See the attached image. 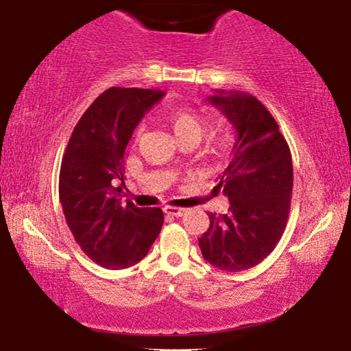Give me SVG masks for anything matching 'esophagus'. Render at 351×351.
I'll use <instances>...</instances> for the list:
<instances>
[{
  "label": "esophagus",
  "mask_w": 351,
  "mask_h": 351,
  "mask_svg": "<svg viewBox=\"0 0 351 351\" xmlns=\"http://www.w3.org/2000/svg\"><path fill=\"white\" fill-rule=\"evenodd\" d=\"M164 213L171 215V216H184L187 213L185 208H177V206H164Z\"/></svg>",
  "instance_id": "1"
}]
</instances>
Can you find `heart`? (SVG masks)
<instances>
[{
    "instance_id": "b5f03b06",
    "label": "heart",
    "mask_w": 351,
    "mask_h": 351,
    "mask_svg": "<svg viewBox=\"0 0 351 351\" xmlns=\"http://www.w3.org/2000/svg\"><path fill=\"white\" fill-rule=\"evenodd\" d=\"M162 120L179 143L192 141L197 145L211 127L208 117L200 110L190 109V107H176V109L167 110L162 115ZM234 148V133L229 132V130H218V132H211L205 137L202 156L206 161L221 164L231 158Z\"/></svg>"
}]
</instances>
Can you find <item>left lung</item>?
I'll return each instance as SVG.
<instances>
[{
	"instance_id": "obj_1",
	"label": "left lung",
	"mask_w": 351,
	"mask_h": 351,
	"mask_svg": "<svg viewBox=\"0 0 351 351\" xmlns=\"http://www.w3.org/2000/svg\"><path fill=\"white\" fill-rule=\"evenodd\" d=\"M237 130L231 162L213 192L229 198L228 213H208L210 228L198 239L203 257L224 271L261 263L283 236L293 193L289 146L267 107L250 94L211 96Z\"/></svg>"
}]
</instances>
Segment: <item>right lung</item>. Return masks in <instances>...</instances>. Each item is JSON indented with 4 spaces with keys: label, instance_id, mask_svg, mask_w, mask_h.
<instances>
[{
    "label": "right lung",
    "instance_id": "obj_1",
    "mask_svg": "<svg viewBox=\"0 0 351 351\" xmlns=\"http://www.w3.org/2000/svg\"><path fill=\"white\" fill-rule=\"evenodd\" d=\"M162 90L109 88L88 107L73 130L60 167V202L75 241L104 268H127L148 254L159 236L161 208L122 202L123 154L143 115ZM123 185V184H122Z\"/></svg>",
    "mask_w": 351,
    "mask_h": 351
}]
</instances>
